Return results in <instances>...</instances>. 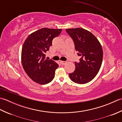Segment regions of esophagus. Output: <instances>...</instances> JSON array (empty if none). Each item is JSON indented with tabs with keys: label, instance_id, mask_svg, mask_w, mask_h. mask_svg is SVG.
<instances>
[{
	"label": "esophagus",
	"instance_id": "34e87169",
	"mask_svg": "<svg viewBox=\"0 0 122 122\" xmlns=\"http://www.w3.org/2000/svg\"><path fill=\"white\" fill-rule=\"evenodd\" d=\"M60 63L62 64V65H64V64H66V61H60Z\"/></svg>",
	"mask_w": 122,
	"mask_h": 122
}]
</instances>
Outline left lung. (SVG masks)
Masks as SVG:
<instances>
[{
  "instance_id": "obj_1",
  "label": "left lung",
  "mask_w": 122,
  "mask_h": 122,
  "mask_svg": "<svg viewBox=\"0 0 122 122\" xmlns=\"http://www.w3.org/2000/svg\"><path fill=\"white\" fill-rule=\"evenodd\" d=\"M73 40L79 62H75L76 69L69 73L72 81L85 84L94 78L99 71L103 60V49L99 41L91 32L82 28L66 29Z\"/></svg>"
}]
</instances>
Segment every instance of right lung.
<instances>
[{
    "label": "right lung",
    "instance_id": "1",
    "mask_svg": "<svg viewBox=\"0 0 122 122\" xmlns=\"http://www.w3.org/2000/svg\"><path fill=\"white\" fill-rule=\"evenodd\" d=\"M62 29L42 28L32 33L22 46V65L25 73L33 81L46 84L52 81L59 65L52 60L46 59V52L52 45L53 38Z\"/></svg>",
    "mask_w": 122,
    "mask_h": 122
}]
</instances>
